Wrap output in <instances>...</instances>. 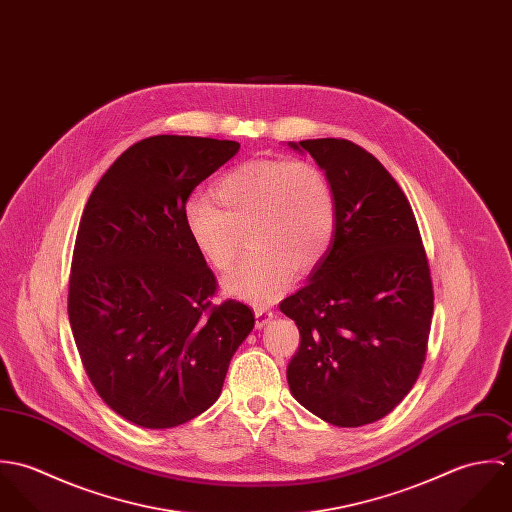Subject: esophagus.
Returning <instances> with one entry per match:
<instances>
[{"label": "esophagus", "mask_w": 512, "mask_h": 512, "mask_svg": "<svg viewBox=\"0 0 512 512\" xmlns=\"http://www.w3.org/2000/svg\"><path fill=\"white\" fill-rule=\"evenodd\" d=\"M254 317H256V329H262L274 319V311L266 307H254Z\"/></svg>", "instance_id": "34e87169"}]
</instances>
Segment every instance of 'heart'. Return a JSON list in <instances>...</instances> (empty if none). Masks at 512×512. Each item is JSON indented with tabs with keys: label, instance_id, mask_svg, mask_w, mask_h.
<instances>
[{
	"label": "heart",
	"instance_id": "obj_1",
	"mask_svg": "<svg viewBox=\"0 0 512 512\" xmlns=\"http://www.w3.org/2000/svg\"><path fill=\"white\" fill-rule=\"evenodd\" d=\"M183 222L197 254L213 270L234 266L242 234L250 252L222 282L232 297L268 303L297 274L315 268L327 254L337 203L327 175L307 161H248L215 187V201L193 195L183 207Z\"/></svg>",
	"mask_w": 512,
	"mask_h": 512
}]
</instances>
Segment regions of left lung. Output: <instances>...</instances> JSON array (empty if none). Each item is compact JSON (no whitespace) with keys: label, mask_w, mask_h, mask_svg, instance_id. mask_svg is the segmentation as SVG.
Returning a JSON list of instances; mask_svg holds the SVG:
<instances>
[{"label":"left lung","mask_w":512,"mask_h":512,"mask_svg":"<svg viewBox=\"0 0 512 512\" xmlns=\"http://www.w3.org/2000/svg\"><path fill=\"white\" fill-rule=\"evenodd\" d=\"M288 146L315 159L337 203L327 254L280 303L301 335L288 384L317 418L359 428L418 380L434 315L430 266L406 195L374 155L335 138Z\"/></svg>","instance_id":"8db88e82"}]
</instances>
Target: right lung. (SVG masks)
Instances as JSON below:
<instances>
[{
  "instance_id": "1",
  "label": "right lung",
  "mask_w": 512,
  "mask_h": 512,
  "mask_svg": "<svg viewBox=\"0 0 512 512\" xmlns=\"http://www.w3.org/2000/svg\"><path fill=\"white\" fill-rule=\"evenodd\" d=\"M238 142L153 136L94 187L74 242L69 319L82 365L124 420L165 430L211 408L250 335L248 305H211L217 282L183 222L193 189Z\"/></svg>"
}]
</instances>
